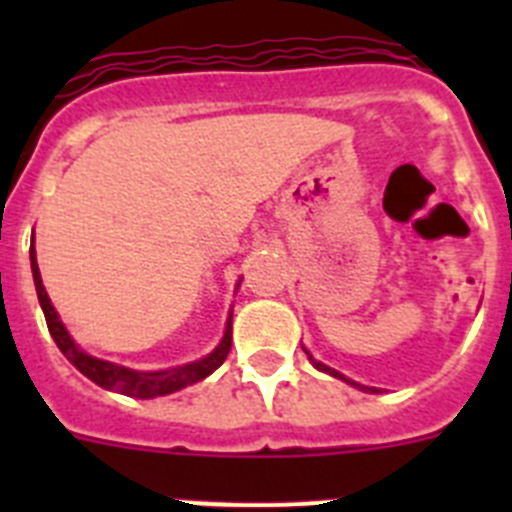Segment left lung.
I'll return each mask as SVG.
<instances>
[{
  "instance_id": "obj_1",
  "label": "left lung",
  "mask_w": 512,
  "mask_h": 512,
  "mask_svg": "<svg viewBox=\"0 0 512 512\" xmlns=\"http://www.w3.org/2000/svg\"><path fill=\"white\" fill-rule=\"evenodd\" d=\"M307 356H310V354H307ZM310 361H312V364H315V369H320V372H328V374H333V377H338V379H346V377H343V374L333 372L330 366H325V364H320V361L312 359V356H310ZM346 382H348V379H346ZM348 384H356V382H348ZM356 387H361V384H356ZM361 390H369V387H361ZM369 392H374V390H369Z\"/></svg>"
}]
</instances>
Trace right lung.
Listing matches in <instances>:
<instances>
[{
  "mask_svg": "<svg viewBox=\"0 0 512 512\" xmlns=\"http://www.w3.org/2000/svg\"><path fill=\"white\" fill-rule=\"evenodd\" d=\"M30 264H33L35 289H38L40 307H43L45 323H48L53 341H56V346L61 348V354L66 356V359H69L71 364L84 374V377H89L94 384L104 387V390H115L120 392V395L140 397V400L171 395V392L184 390V387H189V384L210 377L217 366L223 364L225 356L230 354V341H233V336H230V320H228V328H225V336L223 341H220V346H217L210 356L194 361V364L176 366V369H166V372H133V369H125V366L120 364H110V361L94 359V356L84 354V351L71 341V336L66 333L63 323L58 320V312L53 310L51 300H48V292H45L43 287V279H40L33 246H30Z\"/></svg>",
  "mask_w": 512,
  "mask_h": 512,
  "instance_id": "add662e5",
  "label": "right lung"
}]
</instances>
